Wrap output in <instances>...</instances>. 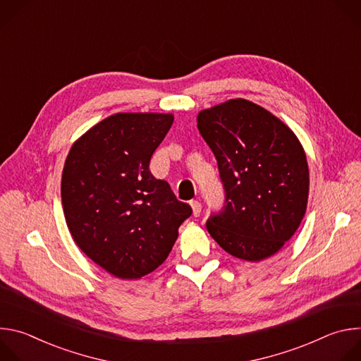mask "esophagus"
<instances>
[{
	"instance_id": "1",
	"label": "esophagus",
	"mask_w": 361,
	"mask_h": 361,
	"mask_svg": "<svg viewBox=\"0 0 361 361\" xmlns=\"http://www.w3.org/2000/svg\"><path fill=\"white\" fill-rule=\"evenodd\" d=\"M190 205H191V209H192V216H194V217H198L200 213H201V202H198V201H191Z\"/></svg>"
}]
</instances>
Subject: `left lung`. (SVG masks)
<instances>
[{
  "mask_svg": "<svg viewBox=\"0 0 361 361\" xmlns=\"http://www.w3.org/2000/svg\"><path fill=\"white\" fill-rule=\"evenodd\" d=\"M197 127L217 159L226 207L207 221L217 244L257 263L297 231L308 201V164L293 133L269 110L244 98L201 110Z\"/></svg>",
  "mask_w": 361,
  "mask_h": 361,
  "instance_id": "obj_1",
  "label": "left lung"
}]
</instances>
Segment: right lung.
Returning a JSON list of instances; mask_svg holds the SVG:
<instances>
[{"mask_svg":"<svg viewBox=\"0 0 361 361\" xmlns=\"http://www.w3.org/2000/svg\"><path fill=\"white\" fill-rule=\"evenodd\" d=\"M174 116L117 113L78 137L64 163L67 227L90 259L123 280H138L169 257L191 207L148 170Z\"/></svg>","mask_w":361,"mask_h":361,"instance_id":"add662e5","label":"right lung"}]
</instances>
